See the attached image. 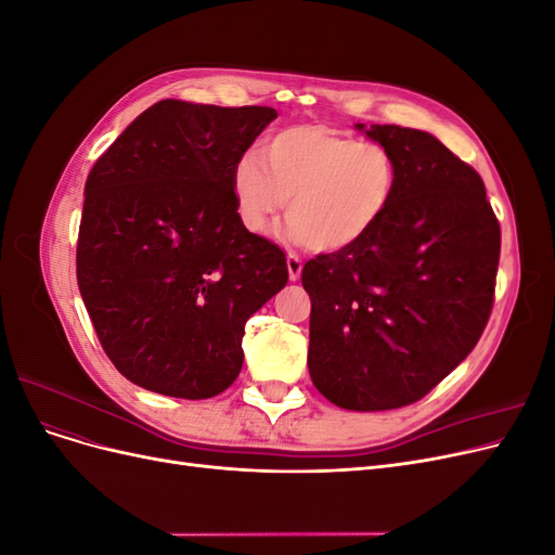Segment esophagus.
<instances>
[{
  "label": "esophagus",
  "mask_w": 555,
  "mask_h": 555,
  "mask_svg": "<svg viewBox=\"0 0 555 555\" xmlns=\"http://www.w3.org/2000/svg\"><path fill=\"white\" fill-rule=\"evenodd\" d=\"M287 271H289V280L296 282L300 278V271H304V261H300L298 255H289L287 257Z\"/></svg>",
  "instance_id": "1"
}]
</instances>
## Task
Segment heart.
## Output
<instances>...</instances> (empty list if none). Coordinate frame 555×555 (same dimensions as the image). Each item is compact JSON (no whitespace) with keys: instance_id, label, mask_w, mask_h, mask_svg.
Returning a JSON list of instances; mask_svg holds the SVG:
<instances>
[{"instance_id":"obj_1","label":"heart","mask_w":555,"mask_h":555,"mask_svg":"<svg viewBox=\"0 0 555 555\" xmlns=\"http://www.w3.org/2000/svg\"><path fill=\"white\" fill-rule=\"evenodd\" d=\"M231 190L249 233H263L289 198V236L319 251H340L389 212L398 164L379 143L298 125L268 137L259 155L241 157Z\"/></svg>"}]
</instances>
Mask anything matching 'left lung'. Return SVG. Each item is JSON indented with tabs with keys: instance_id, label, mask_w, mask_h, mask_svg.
<instances>
[{
	"instance_id": "1",
	"label": "left lung",
	"mask_w": 555,
	"mask_h": 555,
	"mask_svg": "<svg viewBox=\"0 0 555 555\" xmlns=\"http://www.w3.org/2000/svg\"><path fill=\"white\" fill-rule=\"evenodd\" d=\"M398 164L396 198L351 247L304 266L308 367L357 412L405 408L456 367L491 317L500 224L479 173L428 131L371 125Z\"/></svg>"
}]
</instances>
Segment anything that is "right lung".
Wrapping results in <instances>:
<instances>
[{
  "mask_svg": "<svg viewBox=\"0 0 555 555\" xmlns=\"http://www.w3.org/2000/svg\"><path fill=\"white\" fill-rule=\"evenodd\" d=\"M275 117L164 99L92 166L78 289L113 365L147 391L229 389L245 322L289 280L284 251L243 227L231 190L233 166Z\"/></svg>",
  "mask_w": 555,
  "mask_h": 555,
  "instance_id": "right-lung-1",
  "label": "right lung"
}]
</instances>
